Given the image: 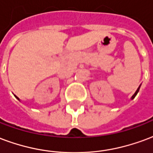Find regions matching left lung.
<instances>
[{"label": "left lung", "mask_w": 153, "mask_h": 153, "mask_svg": "<svg viewBox=\"0 0 153 153\" xmlns=\"http://www.w3.org/2000/svg\"><path fill=\"white\" fill-rule=\"evenodd\" d=\"M140 85H139V88H138V89H137V90H136V91H135V93L133 95H132V97H131V100H134V97H135L136 95H137V94L139 93V89H140Z\"/></svg>", "instance_id": "left-lung-1"}]
</instances>
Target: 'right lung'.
I'll return each instance as SVG.
<instances>
[{
	"label": "right lung",
	"instance_id": "obj_1",
	"mask_svg": "<svg viewBox=\"0 0 153 153\" xmlns=\"http://www.w3.org/2000/svg\"><path fill=\"white\" fill-rule=\"evenodd\" d=\"M14 96H15V95H14ZM15 98H16V99H17V100H19V101H20V100H19V98H18L17 96H15Z\"/></svg>",
	"mask_w": 153,
	"mask_h": 153
}]
</instances>
